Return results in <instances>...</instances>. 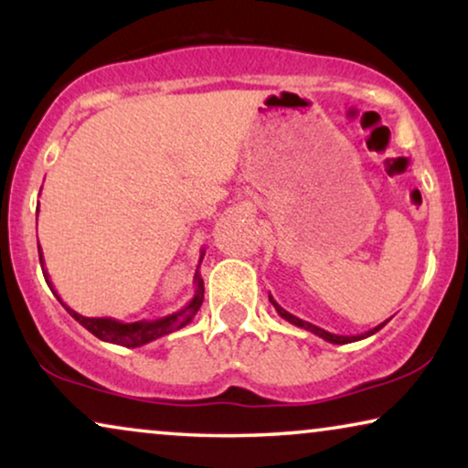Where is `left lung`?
<instances>
[{
	"mask_svg": "<svg viewBox=\"0 0 468 468\" xmlns=\"http://www.w3.org/2000/svg\"><path fill=\"white\" fill-rule=\"evenodd\" d=\"M268 298H271V303H272V306L274 309H277V313L281 317L285 319V322H290V324H293V325H298V328H304V330H309V332H313V335H317L319 338H324V341H328V343H335V345H345V343H354V341H362V338H367V336H370V335H375V332H379L383 325H386V322L383 324H379V325H375L373 330H368V332H364V335H357V336H341V335H332V332H328V330H324V328H319V325H313V324H309V322H304V319H300V317H296V315H292V313H287L283 306H281L277 300H274L271 293H268Z\"/></svg>",
	"mask_w": 468,
	"mask_h": 468,
	"instance_id": "8db88e82",
	"label": "left lung"
}]
</instances>
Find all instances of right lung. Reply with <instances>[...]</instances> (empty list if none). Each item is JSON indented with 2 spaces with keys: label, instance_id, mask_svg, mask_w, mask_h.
<instances>
[{
  "label": "right lung",
  "instance_id": "right-lung-1",
  "mask_svg": "<svg viewBox=\"0 0 468 468\" xmlns=\"http://www.w3.org/2000/svg\"><path fill=\"white\" fill-rule=\"evenodd\" d=\"M37 253H40V266H42L44 279H47L48 287L53 290V285H50V281H48V274H47V271H44V258H42L40 247H37ZM202 255H204V251H202ZM200 261H202V258H200ZM194 283H196L194 298H191L181 311L170 313V315L159 317V319H149V322L143 319V322H132V324L119 322V319H112V317H85V315H80V313H76L74 309H69V306L63 303L59 296H57L55 290H53V293L59 298V303L66 306V311L69 313V315H72L76 322L82 325V328H87L89 332H91L93 336H98L100 341L121 345V347H143V345L155 341V338H162L165 335H170V332L181 330L183 325H187L191 319L196 317V313L200 311L202 300H204V281L200 274H197V271H196Z\"/></svg>",
  "mask_w": 468,
  "mask_h": 468
}]
</instances>
